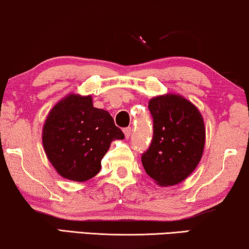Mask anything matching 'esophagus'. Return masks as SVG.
Instances as JSON below:
<instances>
[{
  "instance_id": "34e87169",
  "label": "esophagus",
  "mask_w": 249,
  "mask_h": 249,
  "mask_svg": "<svg viewBox=\"0 0 249 249\" xmlns=\"http://www.w3.org/2000/svg\"><path fill=\"white\" fill-rule=\"evenodd\" d=\"M131 131H132V129H131L130 127H127V128H124V132L125 138H129V137H130Z\"/></svg>"
}]
</instances>
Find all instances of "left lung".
<instances>
[{"label": "left lung", "instance_id": "1", "mask_svg": "<svg viewBox=\"0 0 249 249\" xmlns=\"http://www.w3.org/2000/svg\"><path fill=\"white\" fill-rule=\"evenodd\" d=\"M148 110L153 118V138L142 154L147 175L161 186L185 180L202 158L205 128L196 107L178 95L152 98Z\"/></svg>", "mask_w": 249, "mask_h": 249}]
</instances>
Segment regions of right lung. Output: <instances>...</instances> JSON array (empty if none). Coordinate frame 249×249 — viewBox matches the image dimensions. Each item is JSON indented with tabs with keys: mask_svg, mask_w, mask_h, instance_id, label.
Returning <instances> with one entry per match:
<instances>
[{
	"mask_svg": "<svg viewBox=\"0 0 249 249\" xmlns=\"http://www.w3.org/2000/svg\"><path fill=\"white\" fill-rule=\"evenodd\" d=\"M124 138L107 111L94 107L90 96L73 94L51 110L43 128L52 165L63 178L78 182L96 176L111 142Z\"/></svg>",
	"mask_w": 249,
	"mask_h": 249,
	"instance_id": "obj_1",
	"label": "right lung"
}]
</instances>
